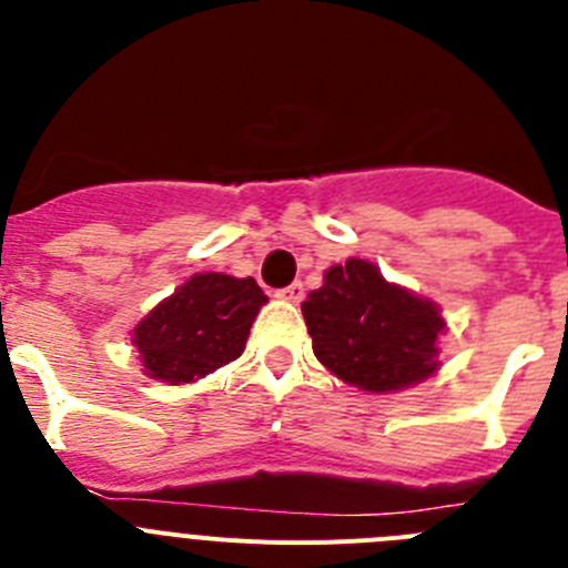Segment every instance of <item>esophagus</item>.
Listing matches in <instances>:
<instances>
[{
  "label": "esophagus",
  "mask_w": 568,
  "mask_h": 568,
  "mask_svg": "<svg viewBox=\"0 0 568 568\" xmlns=\"http://www.w3.org/2000/svg\"><path fill=\"white\" fill-rule=\"evenodd\" d=\"M278 298L290 301V304H298V301L304 298V284H301V281H295V284H290V287L278 290Z\"/></svg>",
  "instance_id": "esophagus-1"
}]
</instances>
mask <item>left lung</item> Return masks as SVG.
<instances>
[{"label": "left lung", "instance_id": "8db88e82", "mask_svg": "<svg viewBox=\"0 0 568 568\" xmlns=\"http://www.w3.org/2000/svg\"><path fill=\"white\" fill-rule=\"evenodd\" d=\"M313 353L364 393H400L438 373L446 318L435 301L393 284L373 261L346 258L301 304Z\"/></svg>", "mask_w": 568, "mask_h": 568}]
</instances>
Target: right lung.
Wrapping results in <instances>:
<instances>
[{"label":"right lung","mask_w":568,"mask_h":568,"mask_svg":"<svg viewBox=\"0 0 568 568\" xmlns=\"http://www.w3.org/2000/svg\"><path fill=\"white\" fill-rule=\"evenodd\" d=\"M267 304L255 278L195 273L159 301L133 327L142 373L170 386H184L244 353L255 315Z\"/></svg>","instance_id":"add662e5"}]
</instances>
